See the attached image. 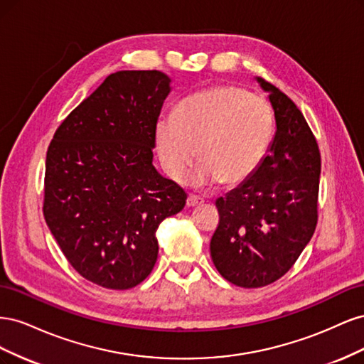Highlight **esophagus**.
I'll use <instances>...</instances> for the list:
<instances>
[{
	"label": "esophagus",
	"mask_w": 364,
	"mask_h": 364,
	"mask_svg": "<svg viewBox=\"0 0 364 364\" xmlns=\"http://www.w3.org/2000/svg\"><path fill=\"white\" fill-rule=\"evenodd\" d=\"M203 203H205V200L199 196H188V199H186V206H190V208L199 206V205H203Z\"/></svg>",
	"instance_id": "esophagus-1"
}]
</instances>
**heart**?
I'll use <instances>...</instances> for the list:
<instances>
[{
    "label": "heart",
    "instance_id": "b5f03b06",
    "mask_svg": "<svg viewBox=\"0 0 364 364\" xmlns=\"http://www.w3.org/2000/svg\"><path fill=\"white\" fill-rule=\"evenodd\" d=\"M274 132V112L266 98L235 85H215L181 100L174 115L155 126V150L162 171L179 181L196 159L197 186L220 182L243 185L266 161Z\"/></svg>",
    "mask_w": 364,
    "mask_h": 364
}]
</instances>
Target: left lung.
<instances>
[{
	"label": "left lung",
	"instance_id": "obj_1",
	"mask_svg": "<svg viewBox=\"0 0 364 364\" xmlns=\"http://www.w3.org/2000/svg\"><path fill=\"white\" fill-rule=\"evenodd\" d=\"M277 121L270 151L250 181L215 200L218 226L211 258L225 279L258 289L287 273L317 225L321 151L302 112L278 87L257 77Z\"/></svg>",
	"mask_w": 364,
	"mask_h": 364
}]
</instances>
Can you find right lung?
Instances as JSON below:
<instances>
[{
  "mask_svg": "<svg viewBox=\"0 0 364 364\" xmlns=\"http://www.w3.org/2000/svg\"><path fill=\"white\" fill-rule=\"evenodd\" d=\"M170 83L156 70L107 75L50 142L43 217L71 266L105 289L127 290L149 277L158 226L186 202L153 167Z\"/></svg>",
  "mask_w": 364,
  "mask_h": 364,
  "instance_id": "obj_1",
  "label": "right lung"
}]
</instances>
